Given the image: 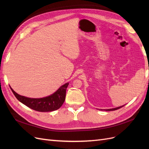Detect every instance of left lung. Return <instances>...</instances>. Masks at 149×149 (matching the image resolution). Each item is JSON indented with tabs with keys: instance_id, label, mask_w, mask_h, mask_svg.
Returning a JSON list of instances; mask_svg holds the SVG:
<instances>
[{
	"instance_id": "left-lung-1",
	"label": "left lung",
	"mask_w": 149,
	"mask_h": 149,
	"mask_svg": "<svg viewBox=\"0 0 149 149\" xmlns=\"http://www.w3.org/2000/svg\"><path fill=\"white\" fill-rule=\"evenodd\" d=\"M124 106H120V107H116V108H112V109H104V111H115V110H117V109H120V108L123 107Z\"/></svg>"
}]
</instances>
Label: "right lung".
Wrapping results in <instances>:
<instances>
[{
  "label": "right lung",
  "mask_w": 149,
  "mask_h": 149,
  "mask_svg": "<svg viewBox=\"0 0 149 149\" xmlns=\"http://www.w3.org/2000/svg\"><path fill=\"white\" fill-rule=\"evenodd\" d=\"M68 84V83H65L52 95L43 98H30L21 96L10 88L17 100L25 106L37 111L49 112L58 109L63 105Z\"/></svg>",
  "instance_id": "obj_1"
}]
</instances>
